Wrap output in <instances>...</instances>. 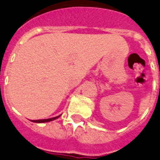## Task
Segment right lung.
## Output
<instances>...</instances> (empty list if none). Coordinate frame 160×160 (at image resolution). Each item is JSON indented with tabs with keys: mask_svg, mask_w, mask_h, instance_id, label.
<instances>
[{
	"mask_svg": "<svg viewBox=\"0 0 160 160\" xmlns=\"http://www.w3.org/2000/svg\"><path fill=\"white\" fill-rule=\"evenodd\" d=\"M60 116L55 117V118H48V119H40V120H32V122H37V123H42V122H51V121L55 120L57 118H59Z\"/></svg>",
	"mask_w": 160,
	"mask_h": 160,
	"instance_id": "right-lung-1",
	"label": "right lung"
}]
</instances>
